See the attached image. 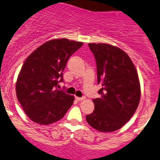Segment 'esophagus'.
Returning <instances> with one entry per match:
<instances>
[{"mask_svg":"<svg viewBox=\"0 0 160 160\" xmlns=\"http://www.w3.org/2000/svg\"><path fill=\"white\" fill-rule=\"evenodd\" d=\"M75 98H76V99H77V101H83V100H84V99H85V97L84 96H83V97H77V96H76Z\"/></svg>","mask_w":160,"mask_h":160,"instance_id":"obj_1","label":"esophagus"}]
</instances>
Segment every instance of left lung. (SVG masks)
Masks as SVG:
<instances>
[{
    "mask_svg": "<svg viewBox=\"0 0 160 160\" xmlns=\"http://www.w3.org/2000/svg\"><path fill=\"white\" fill-rule=\"evenodd\" d=\"M96 62L97 80L102 85L93 99L95 110L86 116L88 123L103 132L122 128L135 113L141 98L138 74L130 58L118 47L89 43Z\"/></svg>",
    "mask_w": 160,
    "mask_h": 160,
    "instance_id": "8db88e82",
    "label": "left lung"
}]
</instances>
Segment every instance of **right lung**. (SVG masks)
<instances>
[{"mask_svg":"<svg viewBox=\"0 0 160 160\" xmlns=\"http://www.w3.org/2000/svg\"><path fill=\"white\" fill-rule=\"evenodd\" d=\"M83 42L66 38L53 39L28 56L18 76L16 96L30 119L49 125L64 117L74 101L73 95L57 89L73 53Z\"/></svg>","mask_w":160,"mask_h":160,"instance_id":"add662e5","label":"right lung"}]
</instances>
